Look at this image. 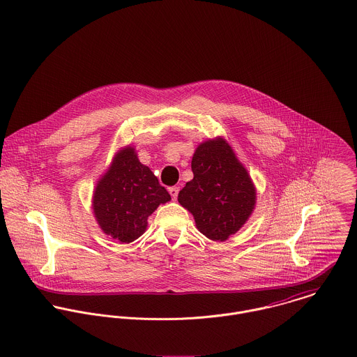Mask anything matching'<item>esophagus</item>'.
Masks as SVG:
<instances>
[{
  "mask_svg": "<svg viewBox=\"0 0 357 357\" xmlns=\"http://www.w3.org/2000/svg\"><path fill=\"white\" fill-rule=\"evenodd\" d=\"M169 194L173 199H177V195H178V187H170L169 188Z\"/></svg>",
  "mask_w": 357,
  "mask_h": 357,
  "instance_id": "1",
  "label": "esophagus"
}]
</instances>
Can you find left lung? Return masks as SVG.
<instances>
[{
  "label": "left lung",
  "mask_w": 357,
  "mask_h": 357,
  "mask_svg": "<svg viewBox=\"0 0 357 357\" xmlns=\"http://www.w3.org/2000/svg\"><path fill=\"white\" fill-rule=\"evenodd\" d=\"M191 167L194 178L178 192V204L194 215L206 238L224 242L252 215L255 184L222 137L201 143Z\"/></svg>",
  "instance_id": "left-lung-1"
}]
</instances>
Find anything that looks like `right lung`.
Listing matches in <instances>:
<instances>
[{
	"label": "right lung",
	"mask_w": 357,
	"mask_h": 357,
	"mask_svg": "<svg viewBox=\"0 0 357 357\" xmlns=\"http://www.w3.org/2000/svg\"><path fill=\"white\" fill-rule=\"evenodd\" d=\"M172 198L135 149L115 153L111 166L98 181L93 213L102 232L121 243H130L147 229V220L159 204Z\"/></svg>",
	"instance_id": "obj_1"
}]
</instances>
